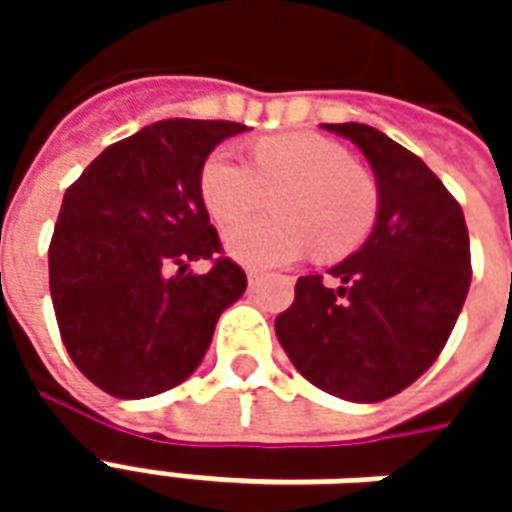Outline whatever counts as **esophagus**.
Returning <instances> with one entry per match:
<instances>
[{
    "instance_id": "34e87169",
    "label": "esophagus",
    "mask_w": 512,
    "mask_h": 512,
    "mask_svg": "<svg viewBox=\"0 0 512 512\" xmlns=\"http://www.w3.org/2000/svg\"><path fill=\"white\" fill-rule=\"evenodd\" d=\"M263 277V274H260V271H257V268H246V279H249V285H255L257 279Z\"/></svg>"
}]
</instances>
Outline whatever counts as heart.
<instances>
[{
    "instance_id": "1",
    "label": "heart",
    "mask_w": 512,
    "mask_h": 512,
    "mask_svg": "<svg viewBox=\"0 0 512 512\" xmlns=\"http://www.w3.org/2000/svg\"><path fill=\"white\" fill-rule=\"evenodd\" d=\"M274 211L224 233L227 255L252 268L296 263L312 249L337 260L362 246L378 213V189L343 147L318 134L263 136L252 164L219 147L200 169V197L213 222L230 224L263 208Z\"/></svg>"
}]
</instances>
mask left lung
<instances>
[{
	"label": "left lung",
	"mask_w": 512,
	"mask_h": 512,
	"mask_svg": "<svg viewBox=\"0 0 512 512\" xmlns=\"http://www.w3.org/2000/svg\"><path fill=\"white\" fill-rule=\"evenodd\" d=\"M326 131L351 139L376 175L373 233L354 255L296 282L274 323L293 367L351 403L403 392L436 359L472 282L463 211L428 164L365 123Z\"/></svg>",
	"instance_id": "1"
}]
</instances>
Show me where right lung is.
I'll return each mask as SVG.
<instances>
[{
	"label": "right lung",
	"mask_w": 512,
	"mask_h": 512,
	"mask_svg": "<svg viewBox=\"0 0 512 512\" xmlns=\"http://www.w3.org/2000/svg\"><path fill=\"white\" fill-rule=\"evenodd\" d=\"M246 126L158 120L109 145L65 191L49 288L73 365L112 397L139 400L200 367L246 274L222 252L200 197L213 147ZM213 259L208 275L188 271Z\"/></svg>",
	"instance_id": "1"
}]
</instances>
